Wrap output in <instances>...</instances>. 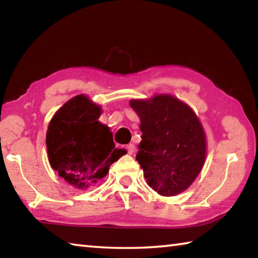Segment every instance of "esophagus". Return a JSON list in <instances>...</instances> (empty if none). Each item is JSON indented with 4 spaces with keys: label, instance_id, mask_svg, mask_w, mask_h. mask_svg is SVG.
<instances>
[{
    "label": "esophagus",
    "instance_id": "esophagus-1",
    "mask_svg": "<svg viewBox=\"0 0 258 258\" xmlns=\"http://www.w3.org/2000/svg\"><path fill=\"white\" fill-rule=\"evenodd\" d=\"M126 149H127V152L130 155H132L135 151V146L133 145V143H130V145H127V147H126Z\"/></svg>",
    "mask_w": 258,
    "mask_h": 258
}]
</instances>
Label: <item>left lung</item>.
Here are the masks:
<instances>
[{
    "instance_id": "1",
    "label": "left lung",
    "mask_w": 258,
    "mask_h": 258,
    "mask_svg": "<svg viewBox=\"0 0 258 258\" xmlns=\"http://www.w3.org/2000/svg\"><path fill=\"white\" fill-rule=\"evenodd\" d=\"M130 106L141 121L137 160L148 185L165 197L185 191L206 159V134L198 116L171 94L132 99Z\"/></svg>"
}]
</instances>
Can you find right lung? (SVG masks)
Masks as SVG:
<instances>
[{"instance_id":"right-lung-1","label":"right lung","mask_w":258,"mask_h":258,"mask_svg":"<svg viewBox=\"0 0 258 258\" xmlns=\"http://www.w3.org/2000/svg\"><path fill=\"white\" fill-rule=\"evenodd\" d=\"M101 112L87 95L78 94L56 110L46 131L51 167L77 189L98 183L126 154L116 149L110 128L98 120Z\"/></svg>"}]
</instances>
